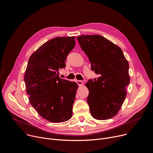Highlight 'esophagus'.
Instances as JSON below:
<instances>
[{
  "label": "esophagus",
  "mask_w": 153,
  "mask_h": 153,
  "mask_svg": "<svg viewBox=\"0 0 153 153\" xmlns=\"http://www.w3.org/2000/svg\"><path fill=\"white\" fill-rule=\"evenodd\" d=\"M76 83L78 84L79 86H81V85H82L83 84V82L82 80H76Z\"/></svg>",
  "instance_id": "34e87169"
}]
</instances>
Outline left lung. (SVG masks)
Returning a JSON list of instances; mask_svg holds the SVG:
<instances>
[{"label":"left lung","mask_w":153,"mask_h":153,"mask_svg":"<svg viewBox=\"0 0 153 153\" xmlns=\"http://www.w3.org/2000/svg\"><path fill=\"white\" fill-rule=\"evenodd\" d=\"M77 39L89 57L91 70L100 75L94 82L91 79L86 83L91 114L97 120L110 119L118 113L126 96L128 62L122 50L102 36L82 35Z\"/></svg>","instance_id":"left-lung-1"}]
</instances>
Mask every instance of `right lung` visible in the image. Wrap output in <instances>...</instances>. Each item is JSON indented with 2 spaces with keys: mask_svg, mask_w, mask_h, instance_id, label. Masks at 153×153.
Returning <instances> with one entry per match:
<instances>
[{
  "mask_svg": "<svg viewBox=\"0 0 153 153\" xmlns=\"http://www.w3.org/2000/svg\"><path fill=\"white\" fill-rule=\"evenodd\" d=\"M75 37L52 39L30 57L24 81L31 105L39 114L50 122L60 123L73 115L77 84L59 77V70L74 48Z\"/></svg>",
  "mask_w": 153,
  "mask_h": 153,
  "instance_id": "add662e5",
  "label": "right lung"
}]
</instances>
